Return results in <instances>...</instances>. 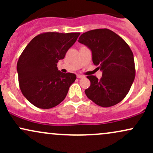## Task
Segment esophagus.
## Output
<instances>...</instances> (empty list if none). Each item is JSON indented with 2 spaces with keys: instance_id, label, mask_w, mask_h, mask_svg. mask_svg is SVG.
Masks as SVG:
<instances>
[{
  "instance_id": "obj_1",
  "label": "esophagus",
  "mask_w": 153,
  "mask_h": 153,
  "mask_svg": "<svg viewBox=\"0 0 153 153\" xmlns=\"http://www.w3.org/2000/svg\"><path fill=\"white\" fill-rule=\"evenodd\" d=\"M77 78H84L83 75H77Z\"/></svg>"
}]
</instances>
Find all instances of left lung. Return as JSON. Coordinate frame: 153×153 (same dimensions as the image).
I'll return each mask as SVG.
<instances>
[{
	"mask_svg": "<svg viewBox=\"0 0 153 153\" xmlns=\"http://www.w3.org/2000/svg\"><path fill=\"white\" fill-rule=\"evenodd\" d=\"M78 42L90 49L93 62L103 72L100 80L94 75L87 76L91 81L90 87L85 90L87 97L102 107L114 106L122 101L135 77L134 55L129 45L108 29L83 33Z\"/></svg>",
	"mask_w": 153,
	"mask_h": 153,
	"instance_id": "8db88e82",
	"label": "left lung"
}]
</instances>
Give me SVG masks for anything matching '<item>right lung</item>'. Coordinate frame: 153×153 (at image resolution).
I'll return each instance as SVG.
<instances>
[{
	"instance_id": "right-lung-1",
	"label": "right lung",
	"mask_w": 153,
	"mask_h": 153,
	"mask_svg": "<svg viewBox=\"0 0 153 153\" xmlns=\"http://www.w3.org/2000/svg\"><path fill=\"white\" fill-rule=\"evenodd\" d=\"M79 35V32L42 33L33 38L23 51L17 62L19 87L34 106L48 109L66 97L76 75L61 73L57 64Z\"/></svg>"
}]
</instances>
